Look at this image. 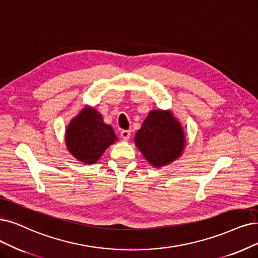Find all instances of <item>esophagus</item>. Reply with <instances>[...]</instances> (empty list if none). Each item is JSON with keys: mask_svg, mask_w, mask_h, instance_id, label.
Masks as SVG:
<instances>
[{"mask_svg": "<svg viewBox=\"0 0 258 258\" xmlns=\"http://www.w3.org/2000/svg\"><path fill=\"white\" fill-rule=\"evenodd\" d=\"M130 135H131L130 130H121V132H120V137L123 140H128L130 138Z\"/></svg>", "mask_w": 258, "mask_h": 258, "instance_id": "obj_1", "label": "esophagus"}]
</instances>
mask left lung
I'll use <instances>...</instances> for the list:
<instances>
[{"instance_id":"8db88e82","label":"left lung","mask_w":258,"mask_h":258,"mask_svg":"<svg viewBox=\"0 0 258 258\" xmlns=\"http://www.w3.org/2000/svg\"><path fill=\"white\" fill-rule=\"evenodd\" d=\"M135 142L149 164L162 167L181 157L185 136L170 111L152 110L137 132Z\"/></svg>"}]
</instances>
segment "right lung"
<instances>
[{
    "label": "right lung",
    "mask_w": 258,
    "mask_h": 258,
    "mask_svg": "<svg viewBox=\"0 0 258 258\" xmlns=\"http://www.w3.org/2000/svg\"><path fill=\"white\" fill-rule=\"evenodd\" d=\"M117 141L113 128L104 122L94 108L86 107L71 120L66 131L69 151L85 164L96 163L106 149Z\"/></svg>",
    "instance_id": "1"
}]
</instances>
